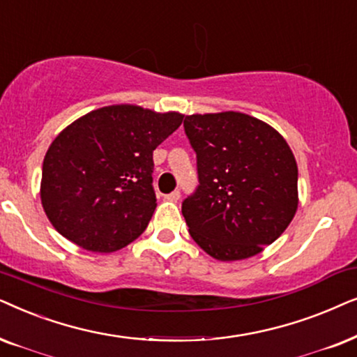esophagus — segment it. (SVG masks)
<instances>
[{
    "label": "esophagus",
    "instance_id": "esophagus-1",
    "mask_svg": "<svg viewBox=\"0 0 357 357\" xmlns=\"http://www.w3.org/2000/svg\"><path fill=\"white\" fill-rule=\"evenodd\" d=\"M179 197H181V194H179V191H173V192L166 194V196H165L166 201H169V202H178Z\"/></svg>",
    "mask_w": 357,
    "mask_h": 357
}]
</instances>
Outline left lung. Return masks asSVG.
<instances>
[{
  "label": "left lung",
  "mask_w": 357,
  "mask_h": 357,
  "mask_svg": "<svg viewBox=\"0 0 357 357\" xmlns=\"http://www.w3.org/2000/svg\"><path fill=\"white\" fill-rule=\"evenodd\" d=\"M184 130L197 155L199 186L183 202L192 240L218 261L261 253L298 206L297 163L284 137L248 114H192Z\"/></svg>",
  "instance_id": "1"
}]
</instances>
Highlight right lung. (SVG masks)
Wrapping results in <instances>:
<instances>
[{
	"instance_id": "right-lung-1",
	"label": "right lung",
	"mask_w": 357,
	"mask_h": 357,
	"mask_svg": "<svg viewBox=\"0 0 357 357\" xmlns=\"http://www.w3.org/2000/svg\"><path fill=\"white\" fill-rule=\"evenodd\" d=\"M183 114L116 104L84 114L47 150L40 201L60 235L112 253L144 234L156 207L153 150Z\"/></svg>"
}]
</instances>
